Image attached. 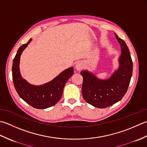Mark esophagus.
Masks as SVG:
<instances>
[{
    "label": "esophagus",
    "mask_w": 147,
    "mask_h": 147,
    "mask_svg": "<svg viewBox=\"0 0 147 147\" xmlns=\"http://www.w3.org/2000/svg\"><path fill=\"white\" fill-rule=\"evenodd\" d=\"M84 67V64L82 61H78L76 64V68L77 70H80Z\"/></svg>",
    "instance_id": "34e87169"
}]
</instances>
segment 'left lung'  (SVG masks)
I'll return each instance as SVG.
<instances>
[{"label":"left lung","mask_w":147,"mask_h":147,"mask_svg":"<svg viewBox=\"0 0 147 147\" xmlns=\"http://www.w3.org/2000/svg\"><path fill=\"white\" fill-rule=\"evenodd\" d=\"M121 47L119 67L109 79H99L88 70L80 72L83 77L82 96L87 103L103 109L118 102L127 92L133 74V61L125 42L115 34Z\"/></svg>","instance_id":"8db88e82"}]
</instances>
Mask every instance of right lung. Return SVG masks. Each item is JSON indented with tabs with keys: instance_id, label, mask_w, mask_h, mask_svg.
Instances as JSON below:
<instances>
[{
	"instance_id": "add662e5",
	"label": "right lung",
	"mask_w": 147,
	"mask_h": 147,
	"mask_svg": "<svg viewBox=\"0 0 147 147\" xmlns=\"http://www.w3.org/2000/svg\"><path fill=\"white\" fill-rule=\"evenodd\" d=\"M31 40L30 38L18 50L12 67L13 80L14 88L22 100L35 109H45L55 105L60 100L65 84L74 74V68H68L63 71L51 81L45 84L34 86L29 84L21 76L20 59L23 51Z\"/></svg>"
}]
</instances>
